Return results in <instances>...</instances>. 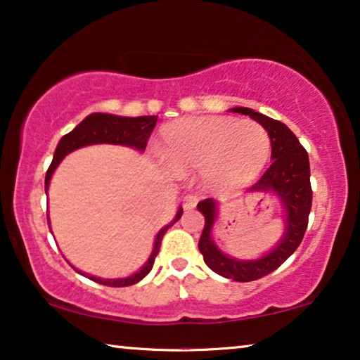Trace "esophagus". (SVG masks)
Masks as SVG:
<instances>
[{"instance_id":"1","label":"esophagus","mask_w":360,"mask_h":360,"mask_svg":"<svg viewBox=\"0 0 360 360\" xmlns=\"http://www.w3.org/2000/svg\"><path fill=\"white\" fill-rule=\"evenodd\" d=\"M197 202H199V195H197V194H187L184 197V200H182V205H184L186 210H191L197 205Z\"/></svg>"}]
</instances>
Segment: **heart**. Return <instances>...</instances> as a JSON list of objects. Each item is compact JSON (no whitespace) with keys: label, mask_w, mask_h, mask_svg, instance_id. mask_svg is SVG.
<instances>
[{"label":"heart","mask_w":360,"mask_h":360,"mask_svg":"<svg viewBox=\"0 0 360 360\" xmlns=\"http://www.w3.org/2000/svg\"><path fill=\"white\" fill-rule=\"evenodd\" d=\"M165 156L178 173L202 169L214 186H240L264 168L271 139L262 125L233 117H189L163 131Z\"/></svg>","instance_id":"b5f03b06"}]
</instances>
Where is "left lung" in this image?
I'll return each mask as SVG.
<instances>
[{
  "label": "left lung",
  "instance_id": "left-lung-1",
  "mask_svg": "<svg viewBox=\"0 0 360 360\" xmlns=\"http://www.w3.org/2000/svg\"><path fill=\"white\" fill-rule=\"evenodd\" d=\"M231 112L250 115L269 134L272 163L261 176V179L251 187V191H259L262 194L276 192L281 197L287 212V230L276 250L267 256L257 261H236L217 250L212 241L210 230L215 220V202L205 199L197 205L205 219L199 250L204 256L205 264L217 274L236 282H251L274 272L300 246L311 210L313 191L310 184V161H308L307 150L285 124L248 108H235L231 109Z\"/></svg>",
  "mask_w": 360,
  "mask_h": 360
}]
</instances>
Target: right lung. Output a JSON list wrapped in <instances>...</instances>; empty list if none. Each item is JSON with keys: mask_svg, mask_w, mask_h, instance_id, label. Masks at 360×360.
Segmentation results:
<instances>
[{"mask_svg": "<svg viewBox=\"0 0 360 360\" xmlns=\"http://www.w3.org/2000/svg\"><path fill=\"white\" fill-rule=\"evenodd\" d=\"M156 120H158V115L119 117V115L101 114V112H94L88 115V117H86L77 129L70 131V134L65 135L63 139L58 141L57 150H55L53 153L52 163H50L47 174H45V192H47L49 182H50V178H52L55 168H57L60 161L63 160V156L68 155L70 151L81 148V146H86V145H93V143H117V145L134 146V148H139V150H145L151 131H153L156 125ZM181 215H182V210L179 209L176 219L158 233V236H156L155 240L153 252H151L148 262H146L139 272L131 274L130 277H127V279L105 281L93 276H89V279L98 283H103V285H108V287H129V285H134L136 282H140L151 271V267H153L155 257L160 252V245L166 230H168L171 225H174L176 221L181 219Z\"/></svg>", "mask_w": 360, "mask_h": 360, "instance_id": "1", "label": "right lung"}]
</instances>
